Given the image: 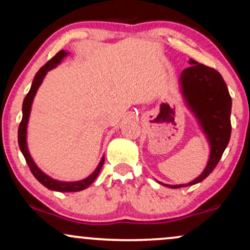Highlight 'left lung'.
Instances as JSON below:
<instances>
[{"mask_svg":"<svg viewBox=\"0 0 250 250\" xmlns=\"http://www.w3.org/2000/svg\"><path fill=\"white\" fill-rule=\"evenodd\" d=\"M189 64L181 74V87L189 108L199 119L207 135L211 148L210 157L199 177L187 185H165L169 188L187 187L205 180L219 163L231 134V97L223 77L219 71L195 60L190 59Z\"/></svg>","mask_w":250,"mask_h":250,"instance_id":"1","label":"left lung"}]
</instances>
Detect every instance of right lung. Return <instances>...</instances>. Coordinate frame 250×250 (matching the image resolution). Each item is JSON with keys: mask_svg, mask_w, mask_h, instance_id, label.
I'll return each mask as SVG.
<instances>
[{"mask_svg": "<svg viewBox=\"0 0 250 250\" xmlns=\"http://www.w3.org/2000/svg\"><path fill=\"white\" fill-rule=\"evenodd\" d=\"M67 54L68 53H65V51L63 50L59 51L53 59L49 60V61L43 65L41 69L37 71L35 77H34V81H33V84H31L29 93H28L27 96L24 97L23 104H22L23 116H22L21 123H20V127H19V146H20V149H21L22 154H23L25 161L28 163V167H29L30 171L33 173L34 176L36 177L37 181H39L40 183H42L44 187L56 191H80L89 187V186L95 181L97 175L100 173V170H101L103 163H104V157H102L101 162H100V165L97 166L95 171H94L90 176H88L87 179L77 181V182H61V181L53 180L51 177L48 176V175H45L42 170H40V169L37 168V166L34 163L33 159H31L29 151H28L27 141H25V136H27V125H28V119H29L31 103H33L34 96H35L37 89H39L40 84H41L43 79H44L45 74H47L50 69H53L54 67H56V65L62 61L63 57L67 55Z\"/></svg>", "mask_w": 250, "mask_h": 250, "instance_id": "1", "label": "right lung"}]
</instances>
